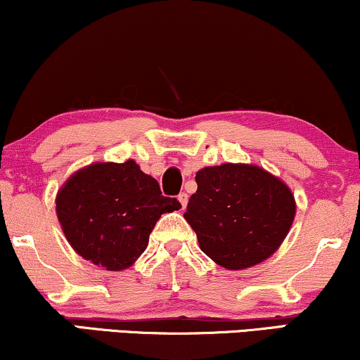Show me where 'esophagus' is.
<instances>
[{
  "label": "esophagus",
  "mask_w": 360,
  "mask_h": 360,
  "mask_svg": "<svg viewBox=\"0 0 360 360\" xmlns=\"http://www.w3.org/2000/svg\"><path fill=\"white\" fill-rule=\"evenodd\" d=\"M179 202H180L181 208H185V207H187V203H188V195L185 193V192H181V193L179 195Z\"/></svg>",
  "instance_id": "obj_1"
}]
</instances>
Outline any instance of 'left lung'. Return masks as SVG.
<instances>
[{
  "label": "left lung",
  "instance_id": "left-lung-1",
  "mask_svg": "<svg viewBox=\"0 0 360 360\" xmlns=\"http://www.w3.org/2000/svg\"><path fill=\"white\" fill-rule=\"evenodd\" d=\"M184 217L202 252L227 270L267 260L285 240L295 198L285 181L252 163L203 167Z\"/></svg>",
  "mask_w": 360,
  "mask_h": 360
}]
</instances>
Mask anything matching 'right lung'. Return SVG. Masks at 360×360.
Wrapping results in <instances>:
<instances>
[{
  "label": "right lung",
  "instance_id": "obj_1",
  "mask_svg": "<svg viewBox=\"0 0 360 360\" xmlns=\"http://www.w3.org/2000/svg\"><path fill=\"white\" fill-rule=\"evenodd\" d=\"M181 208L135 160L95 162L68 176L56 193V217L79 257L105 270H125L148 245L157 220Z\"/></svg>",
  "mask_w": 360,
  "mask_h": 360
}]
</instances>
